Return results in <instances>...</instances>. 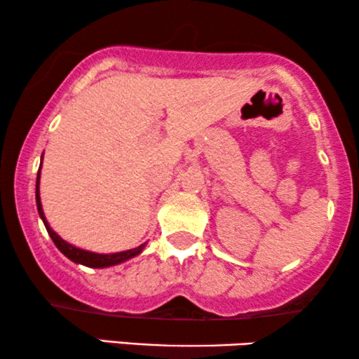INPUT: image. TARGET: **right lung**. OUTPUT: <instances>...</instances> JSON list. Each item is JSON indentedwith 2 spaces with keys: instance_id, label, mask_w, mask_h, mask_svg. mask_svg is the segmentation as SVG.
<instances>
[{
  "instance_id": "1",
  "label": "right lung",
  "mask_w": 359,
  "mask_h": 359,
  "mask_svg": "<svg viewBox=\"0 0 359 359\" xmlns=\"http://www.w3.org/2000/svg\"><path fill=\"white\" fill-rule=\"evenodd\" d=\"M41 159H43V156H41ZM40 170H41V164H40ZM40 170H38V175H36V191H35L38 215H40V218L43 220V225H45L46 231H48L50 238L53 240L55 245H57L58 250H60L62 254L67 257V259H70L72 262L86 265V267H90V269H105V267H112V265L126 262V260L133 259V257L139 255L142 250H144L146 243H142V245H139L136 248H130V250L116 252V254H95V252L83 250V248H79V247L72 245V243H69V242H65V240H63L60 235H58L55 230H52V226L48 225V222H46V218H45L43 208H41V201H40Z\"/></svg>"
}]
</instances>
